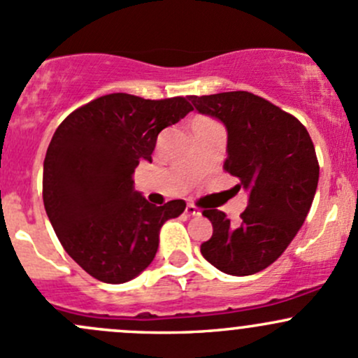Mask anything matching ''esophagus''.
I'll return each mask as SVG.
<instances>
[{
	"instance_id": "1",
	"label": "esophagus",
	"mask_w": 358,
	"mask_h": 358,
	"mask_svg": "<svg viewBox=\"0 0 358 358\" xmlns=\"http://www.w3.org/2000/svg\"><path fill=\"white\" fill-rule=\"evenodd\" d=\"M185 214H187V216H197V214H199V209L195 208L194 204H187V208H185Z\"/></svg>"
}]
</instances>
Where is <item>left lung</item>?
<instances>
[{
    "instance_id": "obj_1",
    "label": "left lung",
    "mask_w": 358,
    "mask_h": 358,
    "mask_svg": "<svg viewBox=\"0 0 358 358\" xmlns=\"http://www.w3.org/2000/svg\"><path fill=\"white\" fill-rule=\"evenodd\" d=\"M195 110L228 130L224 169L248 190L240 223L223 210L204 209L213 236L201 254L231 276H248L273 264L302 228L319 182V163L299 120L247 90L190 96Z\"/></svg>"
}]
</instances>
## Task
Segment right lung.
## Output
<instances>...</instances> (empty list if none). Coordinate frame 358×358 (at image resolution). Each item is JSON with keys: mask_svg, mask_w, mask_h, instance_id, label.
Segmentation results:
<instances>
[{"mask_svg": "<svg viewBox=\"0 0 358 358\" xmlns=\"http://www.w3.org/2000/svg\"><path fill=\"white\" fill-rule=\"evenodd\" d=\"M194 108L185 97L144 99L116 92L70 113L52 135L43 199L56 236L85 273L127 283L152 262L159 229L185 201L156 208L134 189L142 159L152 161L157 135Z\"/></svg>", "mask_w": 358, "mask_h": 358, "instance_id": "add662e5", "label": "right lung"}]
</instances>
